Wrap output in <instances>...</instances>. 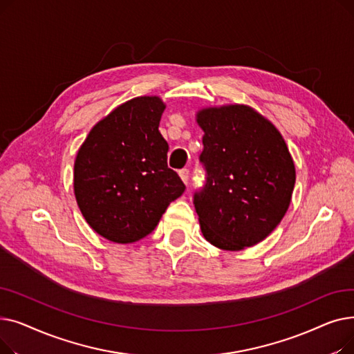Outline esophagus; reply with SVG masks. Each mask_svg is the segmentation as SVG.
<instances>
[{
	"mask_svg": "<svg viewBox=\"0 0 354 354\" xmlns=\"http://www.w3.org/2000/svg\"><path fill=\"white\" fill-rule=\"evenodd\" d=\"M179 176H180V179L185 183H188V180H189V169H187V167H185V169H180L179 171Z\"/></svg>",
	"mask_w": 354,
	"mask_h": 354,
	"instance_id": "1",
	"label": "esophagus"
}]
</instances>
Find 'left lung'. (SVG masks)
I'll use <instances>...</instances> for the list:
<instances>
[{
  "mask_svg": "<svg viewBox=\"0 0 354 354\" xmlns=\"http://www.w3.org/2000/svg\"><path fill=\"white\" fill-rule=\"evenodd\" d=\"M205 185L194 205L207 241L239 251L267 238L286 215L295 183L288 147L264 116L230 104L198 111Z\"/></svg>",
  "mask_w": 354,
  "mask_h": 354,
  "instance_id": "8db88e82",
  "label": "left lung"
}]
</instances>
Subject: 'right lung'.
<instances>
[{
	"instance_id": "right-lung-1",
	"label": "right lung",
	"mask_w": 354,
	"mask_h": 354,
	"mask_svg": "<svg viewBox=\"0 0 354 354\" xmlns=\"http://www.w3.org/2000/svg\"><path fill=\"white\" fill-rule=\"evenodd\" d=\"M165 103L142 96L116 107L90 130L74 162V195L87 224L118 244L151 234L185 185L167 167L159 132Z\"/></svg>"
}]
</instances>
